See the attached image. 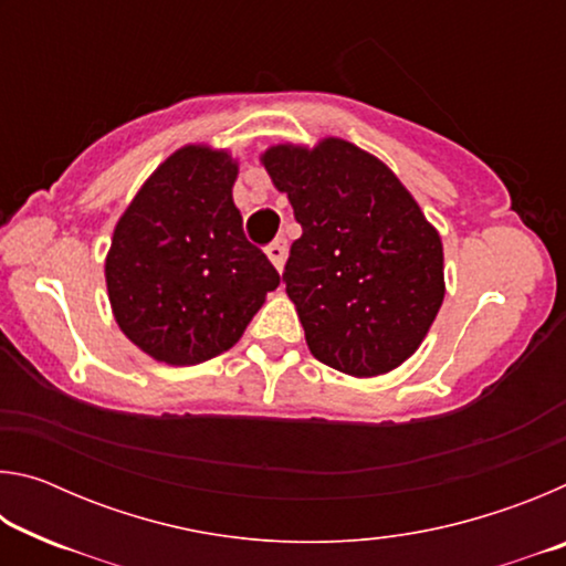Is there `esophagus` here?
I'll return each instance as SVG.
<instances>
[{"label": "esophagus", "instance_id": "obj_1", "mask_svg": "<svg viewBox=\"0 0 566 566\" xmlns=\"http://www.w3.org/2000/svg\"><path fill=\"white\" fill-rule=\"evenodd\" d=\"M266 256H270L274 270L282 272L284 262H286V242H284V239H274V242L266 247Z\"/></svg>", "mask_w": 566, "mask_h": 566}]
</instances>
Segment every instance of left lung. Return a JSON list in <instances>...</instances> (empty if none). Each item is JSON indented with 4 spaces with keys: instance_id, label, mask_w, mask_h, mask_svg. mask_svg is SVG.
Returning <instances> with one entry per match:
<instances>
[{
    "instance_id": "obj_1",
    "label": "left lung",
    "mask_w": 566,
    "mask_h": 566,
    "mask_svg": "<svg viewBox=\"0 0 566 566\" xmlns=\"http://www.w3.org/2000/svg\"><path fill=\"white\" fill-rule=\"evenodd\" d=\"M262 165L302 224L282 280L306 347L352 377L397 369L444 302L442 237L395 171L347 139L282 142Z\"/></svg>"
}]
</instances>
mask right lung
<instances>
[{"instance_id": "obj_1", "label": "right lung", "mask_w": 566, "mask_h": 566, "mask_svg": "<svg viewBox=\"0 0 566 566\" xmlns=\"http://www.w3.org/2000/svg\"><path fill=\"white\" fill-rule=\"evenodd\" d=\"M227 149L169 155L124 209L104 260L112 314L151 359L189 367L232 349L280 274L247 242Z\"/></svg>"}]
</instances>
